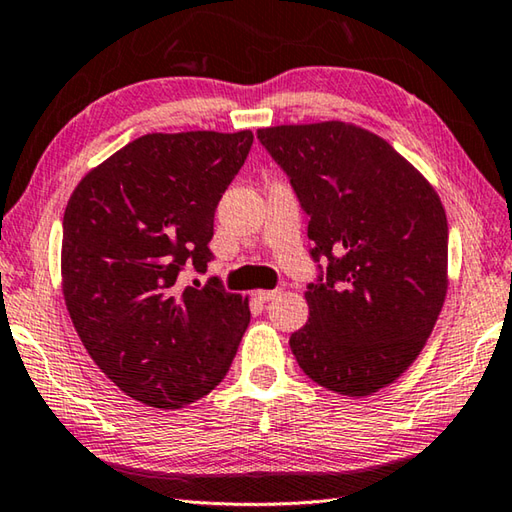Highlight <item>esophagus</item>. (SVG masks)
Segmentation results:
<instances>
[{"instance_id": "34e87169", "label": "esophagus", "mask_w": 512, "mask_h": 512, "mask_svg": "<svg viewBox=\"0 0 512 512\" xmlns=\"http://www.w3.org/2000/svg\"><path fill=\"white\" fill-rule=\"evenodd\" d=\"M277 296H280V291H277V289H273V291H268V289L255 291V298L262 300V302H268V300H273V298H277Z\"/></svg>"}]
</instances>
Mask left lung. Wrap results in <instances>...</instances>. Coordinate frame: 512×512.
Listing matches in <instances>:
<instances>
[{"label": "left lung", "mask_w": 512, "mask_h": 512, "mask_svg": "<svg viewBox=\"0 0 512 512\" xmlns=\"http://www.w3.org/2000/svg\"><path fill=\"white\" fill-rule=\"evenodd\" d=\"M309 216L320 268L291 334L298 366L327 391L366 397L418 359L447 296V216L391 144L345 121L259 128Z\"/></svg>", "instance_id": "left-lung-1"}]
</instances>
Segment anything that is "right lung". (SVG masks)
Instances as JSON below:
<instances>
[{
    "instance_id": "1",
    "label": "right lung",
    "mask_w": 512,
    "mask_h": 512,
    "mask_svg": "<svg viewBox=\"0 0 512 512\" xmlns=\"http://www.w3.org/2000/svg\"><path fill=\"white\" fill-rule=\"evenodd\" d=\"M253 133H149L94 167L69 196L60 275L69 318L112 384L153 409L201 400L230 370L248 298L205 273L214 212Z\"/></svg>"
}]
</instances>
